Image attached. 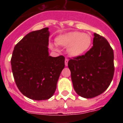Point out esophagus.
<instances>
[{
	"mask_svg": "<svg viewBox=\"0 0 123 123\" xmlns=\"http://www.w3.org/2000/svg\"><path fill=\"white\" fill-rule=\"evenodd\" d=\"M68 60L67 59V58H66V59L65 60V66H66V67H67V66H68Z\"/></svg>",
	"mask_w": 123,
	"mask_h": 123,
	"instance_id": "1",
	"label": "esophagus"
}]
</instances>
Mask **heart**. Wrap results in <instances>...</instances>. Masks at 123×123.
I'll list each match as a JSON object with an SVG mask.
<instances>
[{
  "mask_svg": "<svg viewBox=\"0 0 123 123\" xmlns=\"http://www.w3.org/2000/svg\"><path fill=\"white\" fill-rule=\"evenodd\" d=\"M56 44L67 48V53L69 56L76 58L85 55L91 48L92 37L87 33L79 31H70L60 34L55 39ZM50 48L57 50L56 45L50 44Z\"/></svg>",
  "mask_w": 123,
  "mask_h": 123,
  "instance_id": "1",
  "label": "heart"
}]
</instances>
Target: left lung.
I'll return each instance as SVG.
<instances>
[{"label":"left lung","instance_id":"obj_1","mask_svg":"<svg viewBox=\"0 0 123 123\" xmlns=\"http://www.w3.org/2000/svg\"><path fill=\"white\" fill-rule=\"evenodd\" d=\"M93 46L85 55L70 59L68 66L74 91L86 98L100 95L109 87L114 75V54L104 37L94 34Z\"/></svg>","mask_w":123,"mask_h":123}]
</instances>
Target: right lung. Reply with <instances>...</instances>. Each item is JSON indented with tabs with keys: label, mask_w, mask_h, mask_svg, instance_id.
<instances>
[{
	"label": "right lung",
	"mask_w": 123,
	"mask_h": 123,
	"mask_svg": "<svg viewBox=\"0 0 123 123\" xmlns=\"http://www.w3.org/2000/svg\"><path fill=\"white\" fill-rule=\"evenodd\" d=\"M49 28L32 31L15 45L11 65L19 91L35 100H47L55 92L65 57L49 53Z\"/></svg>",
	"instance_id": "1"
}]
</instances>
